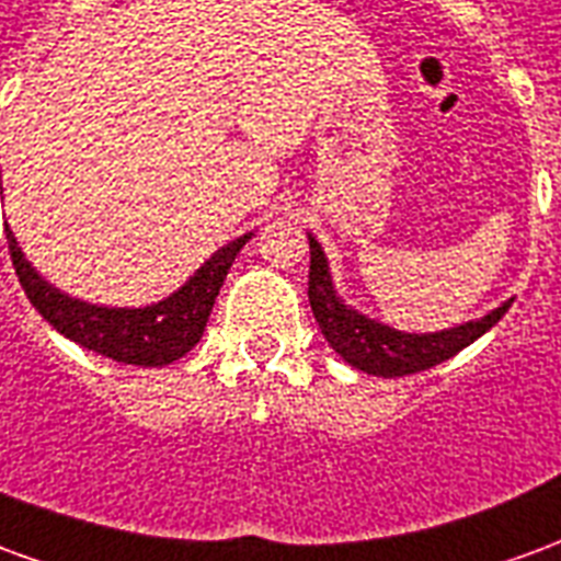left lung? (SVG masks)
I'll return each mask as SVG.
<instances>
[{
  "instance_id": "8db88e82",
  "label": "left lung",
  "mask_w": 561,
  "mask_h": 561,
  "mask_svg": "<svg viewBox=\"0 0 561 561\" xmlns=\"http://www.w3.org/2000/svg\"><path fill=\"white\" fill-rule=\"evenodd\" d=\"M309 255H312L309 261V304L316 312L318 328L330 342V348L340 354L345 364H352L354 369L369 373V376H414L435 364H445L466 345L481 340L514 304V300H505L502 306H495L493 312L474 318V321H462L457 328L435 330V333H405L378 318L364 316L360 309L342 300L333 285V276H330L328 255L312 233H309Z\"/></svg>"
}]
</instances>
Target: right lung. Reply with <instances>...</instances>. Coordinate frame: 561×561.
I'll return each mask as SVG.
<instances>
[{"instance_id":"right-lung-1","label":"right lung","mask_w":561,"mask_h":561,"mask_svg":"<svg viewBox=\"0 0 561 561\" xmlns=\"http://www.w3.org/2000/svg\"><path fill=\"white\" fill-rule=\"evenodd\" d=\"M5 237L20 285H23L32 306L42 312L44 321H50L66 340L78 342L95 354H104L116 364L131 366H168L195 348L204 336L207 318L213 312V304L219 297L221 282L228 276L233 257L252 240V233L237 237L228 245H221L219 252H213L195 270V276H188V282L180 285L173 294H168L164 300L128 309V306L90 304V300H78L71 294L59 291L56 285H50L38 270L32 267V261H26L18 237L8 228V221Z\"/></svg>"}]
</instances>
